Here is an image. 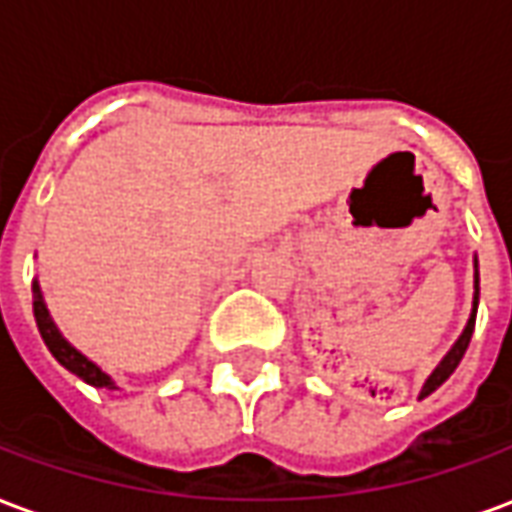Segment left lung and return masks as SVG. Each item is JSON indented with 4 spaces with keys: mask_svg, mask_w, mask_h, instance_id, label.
I'll use <instances>...</instances> for the list:
<instances>
[{
    "mask_svg": "<svg viewBox=\"0 0 512 512\" xmlns=\"http://www.w3.org/2000/svg\"><path fill=\"white\" fill-rule=\"evenodd\" d=\"M477 301H480V271H477V257H474V299H472V312H469V321H466V326H463L461 337L455 340V345H452L450 351L444 354V359H441L439 365H436V370L430 373L428 381L422 384V392H419V400L422 397H428L430 392H436L447 378L455 373V367L461 365L463 354H466V348H469V340H472V332H474V318H477Z\"/></svg>",
    "mask_w": 512,
    "mask_h": 512,
    "instance_id": "obj_1",
    "label": "left lung"
}]
</instances>
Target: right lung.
Wrapping results in <instances>:
<instances>
[{
    "label": "right lung",
    "instance_id": "1",
    "mask_svg": "<svg viewBox=\"0 0 512 512\" xmlns=\"http://www.w3.org/2000/svg\"><path fill=\"white\" fill-rule=\"evenodd\" d=\"M32 310H35V321H38L43 343H46L51 356H54L65 370H71L73 376L82 378L84 384L98 386V389H120V386L112 381L109 373H104L101 367L95 365L93 359H87L76 345H71L65 337H62V332L57 329V323H54V318H51L49 307H46V299H43V290H40L38 279L32 282Z\"/></svg>",
    "mask_w": 512,
    "mask_h": 512
}]
</instances>
